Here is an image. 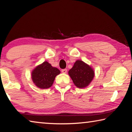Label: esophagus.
<instances>
[{
	"label": "esophagus",
	"mask_w": 132,
	"mask_h": 132,
	"mask_svg": "<svg viewBox=\"0 0 132 132\" xmlns=\"http://www.w3.org/2000/svg\"><path fill=\"white\" fill-rule=\"evenodd\" d=\"M61 72H63V73H66L67 72V69H62Z\"/></svg>",
	"instance_id": "1"
}]
</instances>
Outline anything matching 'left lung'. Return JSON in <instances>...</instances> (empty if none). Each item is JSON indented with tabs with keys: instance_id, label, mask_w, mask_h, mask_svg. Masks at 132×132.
I'll use <instances>...</instances> for the list:
<instances>
[{
	"instance_id": "1",
	"label": "left lung",
	"mask_w": 132,
	"mask_h": 132,
	"mask_svg": "<svg viewBox=\"0 0 132 132\" xmlns=\"http://www.w3.org/2000/svg\"><path fill=\"white\" fill-rule=\"evenodd\" d=\"M68 75L75 86L79 88H83L91 83L95 76V72L88 64L78 60L68 71Z\"/></svg>"
}]
</instances>
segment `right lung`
<instances>
[{"mask_svg": "<svg viewBox=\"0 0 132 132\" xmlns=\"http://www.w3.org/2000/svg\"><path fill=\"white\" fill-rule=\"evenodd\" d=\"M60 71L51 65L48 61H44L37 65L31 72V79L36 86L41 89L50 88L53 85L56 76Z\"/></svg>", "mask_w": 132, "mask_h": 132, "instance_id": "obj_1", "label": "right lung"}]
</instances>
